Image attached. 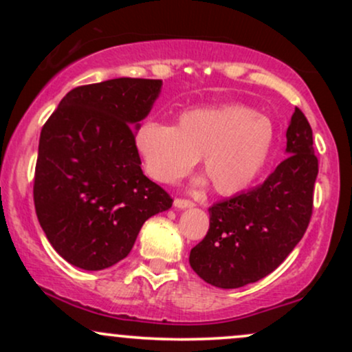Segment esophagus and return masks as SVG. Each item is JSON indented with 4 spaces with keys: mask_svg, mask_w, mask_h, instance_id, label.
Wrapping results in <instances>:
<instances>
[{
    "mask_svg": "<svg viewBox=\"0 0 352 352\" xmlns=\"http://www.w3.org/2000/svg\"><path fill=\"white\" fill-rule=\"evenodd\" d=\"M193 201L190 200H185V199H175L173 200V207L179 208V210H185V208H192L193 207Z\"/></svg>",
    "mask_w": 352,
    "mask_h": 352,
    "instance_id": "34e87169",
    "label": "esophagus"
}]
</instances>
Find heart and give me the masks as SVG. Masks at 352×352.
I'll list each match as a JSON object with an SVG mask.
<instances>
[{
    "label": "heart",
    "instance_id": "heart-1",
    "mask_svg": "<svg viewBox=\"0 0 352 352\" xmlns=\"http://www.w3.org/2000/svg\"><path fill=\"white\" fill-rule=\"evenodd\" d=\"M135 151L145 170L160 184H173L201 157L213 188L236 195L256 182L274 145L268 117L246 106L201 107L184 112L170 124L147 120L137 127Z\"/></svg>",
    "mask_w": 352,
    "mask_h": 352
}]
</instances>
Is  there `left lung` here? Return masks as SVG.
I'll use <instances>...</instances> for the list:
<instances>
[{
    "mask_svg": "<svg viewBox=\"0 0 352 352\" xmlns=\"http://www.w3.org/2000/svg\"><path fill=\"white\" fill-rule=\"evenodd\" d=\"M286 155L263 184L208 208L207 235L188 258L208 285L233 289L261 280L300 243L313 213L318 159L298 107L286 131Z\"/></svg>",
    "mask_w": 352,
    "mask_h": 352,
    "instance_id": "1",
    "label": "left lung"
}]
</instances>
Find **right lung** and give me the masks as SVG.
I'll use <instances>...</instances> for the list:
<instances>
[{
    "label": "right lung",
    "instance_id": "1",
    "mask_svg": "<svg viewBox=\"0 0 352 352\" xmlns=\"http://www.w3.org/2000/svg\"><path fill=\"white\" fill-rule=\"evenodd\" d=\"M162 91L159 79L119 78L79 86L44 124L34 207L52 248L87 272L131 253L147 218L172 199L140 168L134 135Z\"/></svg>",
    "mask_w": 352,
    "mask_h": 352
}]
</instances>
